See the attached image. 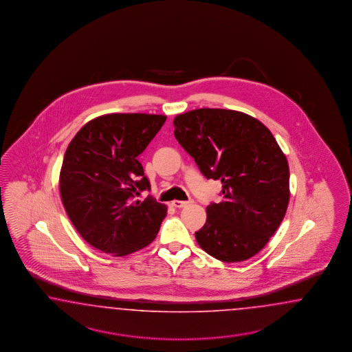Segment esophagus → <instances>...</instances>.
<instances>
[{
  "label": "esophagus",
  "instance_id": "obj_1",
  "mask_svg": "<svg viewBox=\"0 0 352 352\" xmlns=\"http://www.w3.org/2000/svg\"><path fill=\"white\" fill-rule=\"evenodd\" d=\"M191 203V201H181V200H175V201H173V205L175 206V208H178V209H181V208H184V206H187L188 204Z\"/></svg>",
  "mask_w": 352,
  "mask_h": 352
}]
</instances>
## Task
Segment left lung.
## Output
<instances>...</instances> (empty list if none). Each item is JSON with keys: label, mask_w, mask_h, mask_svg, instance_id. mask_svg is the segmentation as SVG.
I'll list each match as a JSON object with an SVG mask.
<instances>
[{"label": "left lung", "mask_w": 352, "mask_h": 352, "mask_svg": "<svg viewBox=\"0 0 352 352\" xmlns=\"http://www.w3.org/2000/svg\"><path fill=\"white\" fill-rule=\"evenodd\" d=\"M174 135L204 177L222 182L219 204L195 232L222 262L256 256L275 234L289 204V166L272 133L243 112L200 108L174 118Z\"/></svg>", "instance_id": "obj_1"}]
</instances>
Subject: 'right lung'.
<instances>
[{
    "label": "right lung",
    "instance_id": "1",
    "mask_svg": "<svg viewBox=\"0 0 352 352\" xmlns=\"http://www.w3.org/2000/svg\"><path fill=\"white\" fill-rule=\"evenodd\" d=\"M166 118L112 113L89 121L64 153L59 188L64 209L86 243L108 254L126 256L151 244L166 206L149 191L138 156Z\"/></svg>",
    "mask_w": 352,
    "mask_h": 352
}]
</instances>
